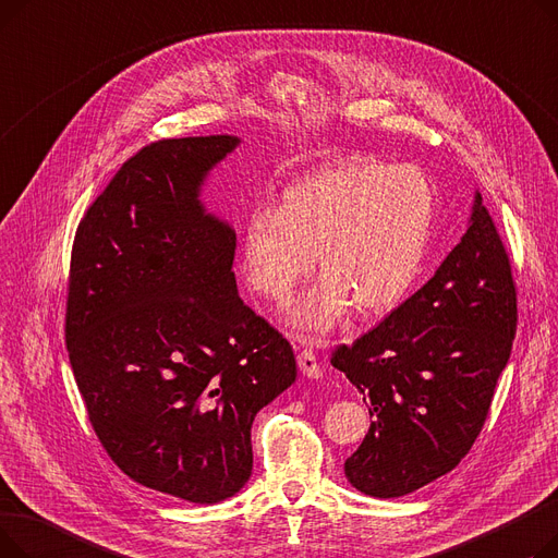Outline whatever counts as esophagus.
Instances as JSON below:
<instances>
[{
  "label": "esophagus",
  "mask_w": 558,
  "mask_h": 558,
  "mask_svg": "<svg viewBox=\"0 0 558 558\" xmlns=\"http://www.w3.org/2000/svg\"><path fill=\"white\" fill-rule=\"evenodd\" d=\"M299 366H301L303 375H307L312 379H318L320 375H324V371H320V364L314 355V350H310V348H303L299 353Z\"/></svg>",
  "instance_id": "1"
}]
</instances>
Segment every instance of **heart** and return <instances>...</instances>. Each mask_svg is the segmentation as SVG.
I'll return each mask as SVG.
<instances>
[{
    "label": "heart",
    "mask_w": 558,
    "mask_h": 558,
    "mask_svg": "<svg viewBox=\"0 0 558 558\" xmlns=\"http://www.w3.org/2000/svg\"><path fill=\"white\" fill-rule=\"evenodd\" d=\"M438 194L412 165L343 158L291 183L276 210L257 208L242 230L248 284L271 301L289 299L312 271L324 274L289 320L318 339L357 305L364 316L398 307L423 274Z\"/></svg>",
    "instance_id": "heart-1"
}]
</instances>
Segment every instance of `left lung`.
<instances>
[{
    "instance_id": "left-lung-1",
    "label": "left lung",
    "mask_w": 558,
    "mask_h": 558,
    "mask_svg": "<svg viewBox=\"0 0 558 558\" xmlns=\"http://www.w3.org/2000/svg\"><path fill=\"white\" fill-rule=\"evenodd\" d=\"M515 320L509 255L475 192L468 230L436 274L332 353L373 418L343 463L348 482L387 500L450 473L484 427Z\"/></svg>"
}]
</instances>
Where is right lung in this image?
I'll return each instance as SVG.
<instances>
[{
  "mask_svg": "<svg viewBox=\"0 0 558 558\" xmlns=\"http://www.w3.org/2000/svg\"><path fill=\"white\" fill-rule=\"evenodd\" d=\"M234 135L160 140L114 173L78 223L70 364L108 457L194 505L240 493L251 425L296 379L289 341L238 294L234 230L201 201Z\"/></svg>",
  "mask_w": 558,
  "mask_h": 558,
  "instance_id": "right-lung-1",
  "label": "right lung"
}]
</instances>
